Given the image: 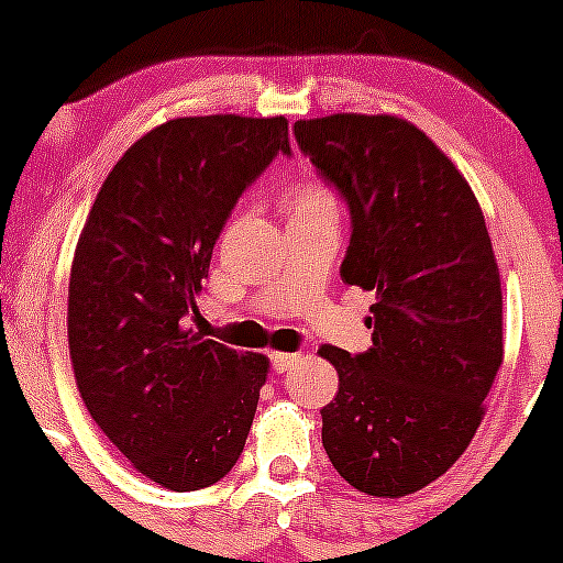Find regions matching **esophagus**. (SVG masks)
Wrapping results in <instances>:
<instances>
[{"instance_id":"1","label":"esophagus","mask_w":563,"mask_h":563,"mask_svg":"<svg viewBox=\"0 0 563 563\" xmlns=\"http://www.w3.org/2000/svg\"><path fill=\"white\" fill-rule=\"evenodd\" d=\"M294 365H299V354H283V351L272 354V371L275 373H288Z\"/></svg>"}]
</instances>
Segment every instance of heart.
<instances>
[{
	"instance_id": "1",
	"label": "heart",
	"mask_w": 563,
	"mask_h": 563,
	"mask_svg": "<svg viewBox=\"0 0 563 563\" xmlns=\"http://www.w3.org/2000/svg\"><path fill=\"white\" fill-rule=\"evenodd\" d=\"M288 218H308V214H338V198L321 181H305L286 198Z\"/></svg>"
}]
</instances>
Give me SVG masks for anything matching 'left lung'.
I'll return each mask as SVG.
<instances>
[{"instance_id":"8db88e82","label":"left lung","mask_w":563,"mask_h":563,"mask_svg":"<svg viewBox=\"0 0 563 563\" xmlns=\"http://www.w3.org/2000/svg\"><path fill=\"white\" fill-rule=\"evenodd\" d=\"M297 144L351 209L340 277L376 291L373 349L321 345L340 387L321 441L360 493L400 498L474 439L504 362L501 275L485 214L455 163L389 113L299 119Z\"/></svg>"}]
</instances>
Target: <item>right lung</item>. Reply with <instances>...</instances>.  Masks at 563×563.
Here are the masks:
<instances>
[{
	"mask_svg": "<svg viewBox=\"0 0 563 563\" xmlns=\"http://www.w3.org/2000/svg\"><path fill=\"white\" fill-rule=\"evenodd\" d=\"M291 155L288 119L181 117L106 176L78 236L67 343L89 417L139 474L201 490L240 460L269 360L187 327L245 187Z\"/></svg>",
	"mask_w": 563,
	"mask_h": 563,
	"instance_id": "1",
	"label": "right lung"
}]
</instances>
